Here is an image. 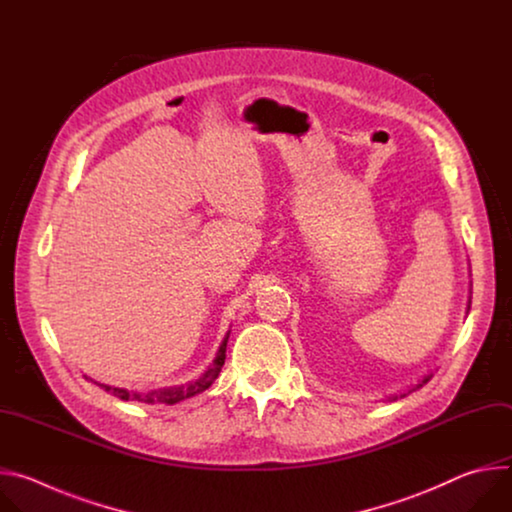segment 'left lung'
I'll list each match as a JSON object with an SVG mask.
<instances>
[{
    "label": "left lung",
    "instance_id": "obj_1",
    "mask_svg": "<svg viewBox=\"0 0 512 512\" xmlns=\"http://www.w3.org/2000/svg\"><path fill=\"white\" fill-rule=\"evenodd\" d=\"M468 310H470V302H468ZM429 379H431V375H427V377H425V379H423V381H421V383H419V385H415V387H413V389H411V391H415V389H419V387H423V385H425V383H427V381H429ZM411 391H409V393H411ZM401 397H405V393H403V395H401ZM391 399H393V401H395V399H397V395H395V397H391Z\"/></svg>",
    "mask_w": 512,
    "mask_h": 512
}]
</instances>
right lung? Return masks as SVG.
Returning a JSON list of instances; mask_svg holds the SVG:
<instances>
[{
	"label": "right lung",
	"mask_w": 512,
	"mask_h": 512,
	"mask_svg": "<svg viewBox=\"0 0 512 512\" xmlns=\"http://www.w3.org/2000/svg\"><path fill=\"white\" fill-rule=\"evenodd\" d=\"M227 340H229V336L223 340V344H221V348H218V352H216V358H214V362H212V367L200 377V379H196V381H192V383H188V385H182V387H170V389H160V391H150V393H129V391H125V389H117V387H109V385H101L105 391H109V393H113L115 397H119V399H123V401H137V403H166V405H174V403H178V401H184V399H188V397H194V395H198V393H202V391H206L212 383H214V379L218 377V373H221V369H223V364H225V352H227Z\"/></svg>",
	"instance_id": "add662e5"
}]
</instances>
